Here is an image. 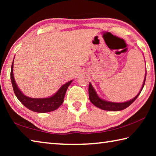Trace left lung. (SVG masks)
<instances>
[{
	"instance_id": "8db88e82",
	"label": "left lung",
	"mask_w": 156,
	"mask_h": 156,
	"mask_svg": "<svg viewBox=\"0 0 156 156\" xmlns=\"http://www.w3.org/2000/svg\"><path fill=\"white\" fill-rule=\"evenodd\" d=\"M146 76L147 72L145 73V77L143 81V84L140 90L139 93L136 95V96L131 100H128V101L124 102H109L107 100H105L104 99L101 98L98 96V95L97 94L96 90L92 86V84L89 83V100H90L91 102L95 106L100 108L102 110L105 111H112V112H118V111H121L126 109V107H128L129 105H131L133 102L135 101L137 98L138 97L140 94L141 93L142 89L144 87L145 80H146Z\"/></svg>"
}]
</instances>
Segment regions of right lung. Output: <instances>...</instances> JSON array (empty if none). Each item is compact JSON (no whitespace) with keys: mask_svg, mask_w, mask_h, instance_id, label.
<instances>
[{"mask_svg":"<svg viewBox=\"0 0 156 156\" xmlns=\"http://www.w3.org/2000/svg\"><path fill=\"white\" fill-rule=\"evenodd\" d=\"M13 67H14V60L11 68V80L14 94L21 103L27 109L37 113H47L57 109L62 104L67 89L72 83L73 80L62 85L56 93L52 95L51 96L43 98H34L25 96L18 88L14 77Z\"/></svg>","mask_w":156,"mask_h":156,"instance_id":"1","label":"right lung"}]
</instances>
